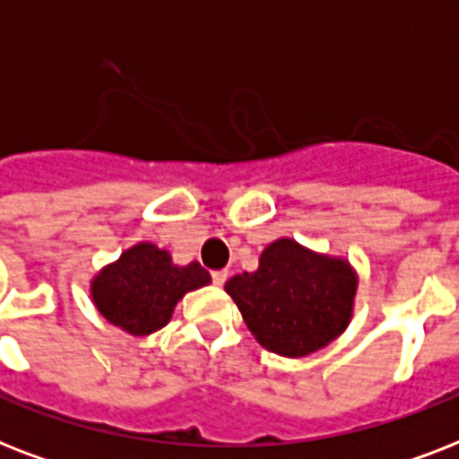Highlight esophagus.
Wrapping results in <instances>:
<instances>
[{"mask_svg": "<svg viewBox=\"0 0 459 459\" xmlns=\"http://www.w3.org/2000/svg\"><path fill=\"white\" fill-rule=\"evenodd\" d=\"M226 279H229V272H226V269H221V272H212V281H214L216 286H223Z\"/></svg>", "mask_w": 459, "mask_h": 459, "instance_id": "1", "label": "esophagus"}]
</instances>
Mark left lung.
I'll list each match as a JSON object with an SVG mask.
<instances>
[{
  "label": "left lung",
  "mask_w": 459,
  "mask_h": 459,
  "mask_svg": "<svg viewBox=\"0 0 459 459\" xmlns=\"http://www.w3.org/2000/svg\"><path fill=\"white\" fill-rule=\"evenodd\" d=\"M226 293L262 348L283 357H305L326 348L348 328L357 273L348 259L279 238L259 255L257 272L233 276Z\"/></svg>",
  "instance_id": "8db88e82"
}]
</instances>
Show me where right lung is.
<instances>
[{
    "mask_svg": "<svg viewBox=\"0 0 459 459\" xmlns=\"http://www.w3.org/2000/svg\"><path fill=\"white\" fill-rule=\"evenodd\" d=\"M212 283L197 262L173 264L171 255L152 243H138L97 273L90 298L104 319L131 335H150L171 321L178 300Z\"/></svg>",
    "mask_w": 459,
    "mask_h": 459,
    "instance_id": "add662e5",
    "label": "right lung"
}]
</instances>
